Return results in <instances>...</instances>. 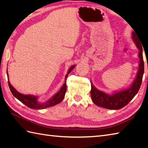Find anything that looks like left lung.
<instances>
[{
    "mask_svg": "<svg viewBox=\"0 0 148 148\" xmlns=\"http://www.w3.org/2000/svg\"><path fill=\"white\" fill-rule=\"evenodd\" d=\"M132 39L136 42V46L139 49V57L140 59L139 69L138 71L136 79L134 80L130 88L121 92L114 93L112 95L102 92V91L97 90L93 84L91 89V96L94 103L98 106L108 109H119L127 106L133 99L137 92H139L142 83L143 76L144 71V60L143 56V47L136 34L132 33Z\"/></svg>",
    "mask_w": 148,
    "mask_h": 148,
    "instance_id": "obj_1",
    "label": "left lung"
}]
</instances>
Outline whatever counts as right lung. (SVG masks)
Wrapping results in <instances>:
<instances>
[{
	"instance_id": "right-lung-1",
	"label": "right lung",
	"mask_w": 148,
	"mask_h": 148,
	"mask_svg": "<svg viewBox=\"0 0 148 148\" xmlns=\"http://www.w3.org/2000/svg\"><path fill=\"white\" fill-rule=\"evenodd\" d=\"M74 68V66H72L70 69H69L68 73L67 74V76L65 77V82L64 84V85L61 88L59 92L55 94V95L53 96L52 98L49 100L48 102H46L45 103H39L37 102V97L34 95H23L20 93L18 92L16 90L13 86H12L11 84H10V82L8 80V84H9V87L10 88L11 92L12 93V95L15 97L16 98L20 100V102H21L23 103H24L25 105L27 106L29 108L31 109H45L47 108H49V107H51L55 105L58 104V103L61 102L62 101V100L64 99V97H65V94L66 93V90H67V85H66V79H67V77L68 76V74L70 73L71 71ZM7 75H8V74L7 72Z\"/></svg>"
}]
</instances>
